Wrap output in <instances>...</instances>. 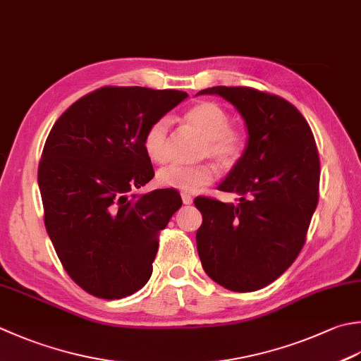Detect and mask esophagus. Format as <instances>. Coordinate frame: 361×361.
I'll return each instance as SVG.
<instances>
[{
    "label": "esophagus",
    "instance_id": "esophagus-1",
    "mask_svg": "<svg viewBox=\"0 0 361 361\" xmlns=\"http://www.w3.org/2000/svg\"><path fill=\"white\" fill-rule=\"evenodd\" d=\"M181 199H183V203H185V204H190V203H192V197H190V194L183 192V194H181Z\"/></svg>",
    "mask_w": 361,
    "mask_h": 361
}]
</instances>
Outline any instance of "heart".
<instances>
[{
	"instance_id": "heart-1",
	"label": "heart",
	"mask_w": 361,
	"mask_h": 361,
	"mask_svg": "<svg viewBox=\"0 0 361 361\" xmlns=\"http://www.w3.org/2000/svg\"><path fill=\"white\" fill-rule=\"evenodd\" d=\"M183 120L203 136L200 157H209L222 167H233L241 159L247 136L243 130L230 126L231 114L224 106L216 102H200L186 111ZM169 130L171 123L166 117L157 118L145 130L144 150L157 164H164L169 159ZM213 180L214 169L209 164H172L161 169L157 175V183L161 188L183 192H197Z\"/></svg>"
}]
</instances>
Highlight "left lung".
I'll return each instance as SVG.
<instances>
[{
	"label": "left lung",
	"instance_id": "obj_1",
	"mask_svg": "<svg viewBox=\"0 0 361 361\" xmlns=\"http://www.w3.org/2000/svg\"><path fill=\"white\" fill-rule=\"evenodd\" d=\"M245 120L244 154L219 190L236 203L197 197L202 266L230 291H257L283 274L302 250L319 200L321 164L312 128L294 104L245 86H216Z\"/></svg>",
	"mask_w": 361,
	"mask_h": 361
}]
</instances>
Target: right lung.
<instances>
[{"label": "right lung", "mask_w": 361, "mask_h": 361, "mask_svg": "<svg viewBox=\"0 0 361 361\" xmlns=\"http://www.w3.org/2000/svg\"><path fill=\"white\" fill-rule=\"evenodd\" d=\"M186 97L104 86L75 102L48 134L37 173L45 228L70 279L95 298H126L152 277L159 233L183 202L175 189L133 190L154 176L145 130Z\"/></svg>", "instance_id": "1"}]
</instances>
